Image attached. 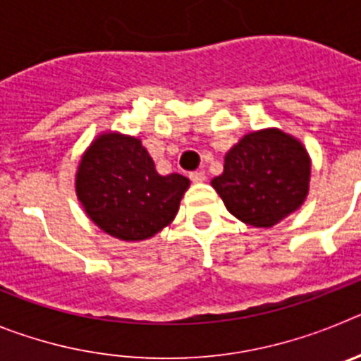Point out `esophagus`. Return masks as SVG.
Returning <instances> with one entry per match:
<instances>
[{
    "instance_id": "34e87169",
    "label": "esophagus",
    "mask_w": 361,
    "mask_h": 361,
    "mask_svg": "<svg viewBox=\"0 0 361 361\" xmlns=\"http://www.w3.org/2000/svg\"><path fill=\"white\" fill-rule=\"evenodd\" d=\"M190 178H191V180H193V183H204V180H206V173H204L202 170L191 171Z\"/></svg>"
}]
</instances>
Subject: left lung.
Masks as SVG:
<instances>
[{"mask_svg":"<svg viewBox=\"0 0 361 361\" xmlns=\"http://www.w3.org/2000/svg\"><path fill=\"white\" fill-rule=\"evenodd\" d=\"M309 173L302 142L280 130H262L244 135L226 153L224 171L212 186L231 215L255 228H271L304 202Z\"/></svg>","mask_w":361,"mask_h":361,"instance_id":"8db88e82","label":"left lung"}]
</instances>
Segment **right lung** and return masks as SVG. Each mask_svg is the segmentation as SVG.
<instances>
[{
	"mask_svg": "<svg viewBox=\"0 0 361 361\" xmlns=\"http://www.w3.org/2000/svg\"><path fill=\"white\" fill-rule=\"evenodd\" d=\"M190 180L159 175L135 137L104 133L82 155L75 178L82 208L121 240H145L170 224Z\"/></svg>",
	"mask_w": 361,
	"mask_h": 361,
	"instance_id": "obj_1",
	"label": "right lung"
}]
</instances>
